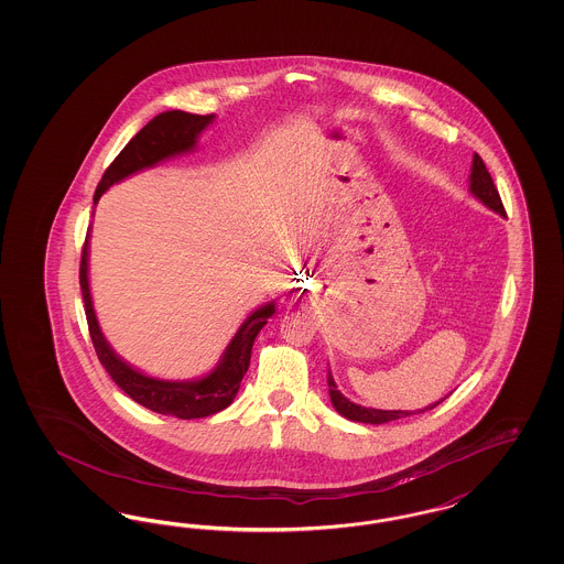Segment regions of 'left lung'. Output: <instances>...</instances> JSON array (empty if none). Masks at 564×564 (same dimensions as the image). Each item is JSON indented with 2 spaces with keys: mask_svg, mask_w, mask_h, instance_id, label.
Masks as SVG:
<instances>
[{
  "mask_svg": "<svg viewBox=\"0 0 564 564\" xmlns=\"http://www.w3.org/2000/svg\"><path fill=\"white\" fill-rule=\"evenodd\" d=\"M469 192H471L482 205H486L488 209H492L495 214L506 217V209H503L499 189L495 188V182H492V177H490L486 164H484L482 159H480L478 154H474V162H471ZM327 387H329V400H332V405L336 408V412L343 414V416L349 419V421L366 423V425H382V423H391V421H398V419H403V416L421 414V412H425V410H433L437 403H442L448 398V395H446L444 400L431 403V405L423 408V410H376V408H364V405H359V403H352L350 400H347V398L338 391L332 372H327Z\"/></svg>",
  "mask_w": 564,
  "mask_h": 564,
  "instance_id": "1",
  "label": "left lung"
}]
</instances>
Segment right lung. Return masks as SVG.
Returning a JSON list of instances; mask_svg holds the SVG:
<instances>
[{
	"label": "right lung",
	"instance_id": "obj_1",
	"mask_svg": "<svg viewBox=\"0 0 564 564\" xmlns=\"http://www.w3.org/2000/svg\"><path fill=\"white\" fill-rule=\"evenodd\" d=\"M214 120L215 113L196 116L180 109L162 111L156 118H152L124 145V150L116 156V161L109 164L108 171L104 173L95 192V205L109 186L127 180L137 171L156 166L159 162L166 159L192 152L196 148L198 134L203 133ZM88 239H90V230L86 235L84 249H82V297H84L86 322H88L93 345L106 372L111 376V380L134 402L166 416L171 414L177 419H205L228 408L237 398L242 376L249 368L251 347L256 336L276 313L274 302L260 306L241 323L239 332L235 334V338L230 340V345L226 347L221 359L217 361V366L209 375L194 378V380H162V378L143 375L116 355V350L109 347L99 327L93 297H90V285H88Z\"/></svg>",
	"mask_w": 564,
	"mask_h": 564
}]
</instances>
